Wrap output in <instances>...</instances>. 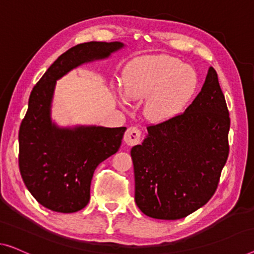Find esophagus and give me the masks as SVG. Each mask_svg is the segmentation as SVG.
I'll return each instance as SVG.
<instances>
[{"label":"esophagus","mask_w":254,"mask_h":254,"mask_svg":"<svg viewBox=\"0 0 254 254\" xmlns=\"http://www.w3.org/2000/svg\"><path fill=\"white\" fill-rule=\"evenodd\" d=\"M124 141L128 146L138 145L141 141V131L135 127H128L124 134Z\"/></svg>","instance_id":"1"}]
</instances>
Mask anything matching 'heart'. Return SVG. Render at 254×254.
<instances>
[{
  "mask_svg": "<svg viewBox=\"0 0 254 254\" xmlns=\"http://www.w3.org/2000/svg\"><path fill=\"white\" fill-rule=\"evenodd\" d=\"M124 91L119 90L123 105L127 97L145 101V115L153 122H163L183 111L197 86L191 67L170 56H148L135 59L123 76Z\"/></svg>",
  "mask_w": 254,
  "mask_h": 254,
  "instance_id": "heart-1",
  "label": "heart"
}]
</instances>
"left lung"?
Masks as SVG:
<instances>
[{
    "label": "left lung",
    "instance_id": "obj_1",
    "mask_svg": "<svg viewBox=\"0 0 254 254\" xmlns=\"http://www.w3.org/2000/svg\"><path fill=\"white\" fill-rule=\"evenodd\" d=\"M229 127L225 96L210 67L186 111L147 127L143 142L132 147L134 199L142 213L178 220L205 205L228 158Z\"/></svg>",
    "mask_w": 254,
    "mask_h": 254
}]
</instances>
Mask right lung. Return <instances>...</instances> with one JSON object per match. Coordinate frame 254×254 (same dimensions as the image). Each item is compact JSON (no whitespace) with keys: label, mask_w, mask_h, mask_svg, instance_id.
<instances>
[{"label":"right lung","mask_w":254,"mask_h":254,"mask_svg":"<svg viewBox=\"0 0 254 254\" xmlns=\"http://www.w3.org/2000/svg\"><path fill=\"white\" fill-rule=\"evenodd\" d=\"M123 47L121 42L75 45L58 57L30 92L19 128V170L30 194L49 210L73 213L88 205L94 170L119 150L127 130L126 127H57L50 116L57 79Z\"/></svg>","instance_id":"1"}]
</instances>
